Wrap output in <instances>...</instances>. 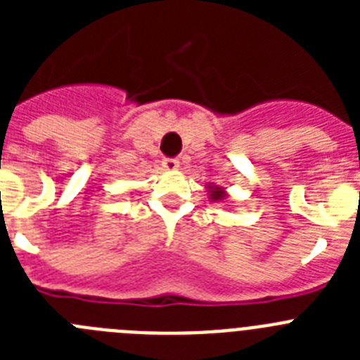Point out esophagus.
<instances>
[{
	"instance_id": "obj_1",
	"label": "esophagus",
	"mask_w": 360,
	"mask_h": 360,
	"mask_svg": "<svg viewBox=\"0 0 360 360\" xmlns=\"http://www.w3.org/2000/svg\"><path fill=\"white\" fill-rule=\"evenodd\" d=\"M162 167H164L165 171H176L178 167H180V162H178L176 158H164Z\"/></svg>"
}]
</instances>
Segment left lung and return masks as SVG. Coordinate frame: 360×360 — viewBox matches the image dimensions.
<instances>
[{"label":"left lung","instance_id":"8db88e82","mask_svg":"<svg viewBox=\"0 0 360 360\" xmlns=\"http://www.w3.org/2000/svg\"><path fill=\"white\" fill-rule=\"evenodd\" d=\"M207 193H209V200L211 202H221V200H225V189L224 187H218L214 186V184H209L207 186Z\"/></svg>","mask_w":360,"mask_h":360}]
</instances>
